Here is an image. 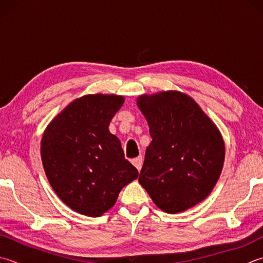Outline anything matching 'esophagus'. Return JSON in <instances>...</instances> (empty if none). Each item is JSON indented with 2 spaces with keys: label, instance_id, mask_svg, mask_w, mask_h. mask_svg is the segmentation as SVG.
Instances as JSON below:
<instances>
[{
  "label": "esophagus",
  "instance_id": "obj_1",
  "mask_svg": "<svg viewBox=\"0 0 263 263\" xmlns=\"http://www.w3.org/2000/svg\"><path fill=\"white\" fill-rule=\"evenodd\" d=\"M132 164L137 167L138 171H140L141 166H142V157L139 156V157H137L135 159H132Z\"/></svg>",
  "mask_w": 263,
  "mask_h": 263
}]
</instances>
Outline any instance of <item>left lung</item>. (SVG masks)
<instances>
[{
	"instance_id": "left-lung-1",
	"label": "left lung",
	"mask_w": 263,
	"mask_h": 263,
	"mask_svg": "<svg viewBox=\"0 0 263 263\" xmlns=\"http://www.w3.org/2000/svg\"><path fill=\"white\" fill-rule=\"evenodd\" d=\"M152 142L139 182L156 206L183 212L212 192L222 171L224 142L218 127L193 98L179 91L142 95Z\"/></svg>"
}]
</instances>
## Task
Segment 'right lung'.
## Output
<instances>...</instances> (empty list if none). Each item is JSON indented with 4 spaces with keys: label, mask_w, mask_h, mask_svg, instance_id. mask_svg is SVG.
<instances>
[{
    "label": "right lung",
    "mask_w": 263,
    "mask_h": 263,
    "mask_svg": "<svg viewBox=\"0 0 263 263\" xmlns=\"http://www.w3.org/2000/svg\"><path fill=\"white\" fill-rule=\"evenodd\" d=\"M124 102L116 95H87L57 115L41 141V157L51 187L71 210L100 217L118 194L138 178L109 123Z\"/></svg>",
    "instance_id": "1"
}]
</instances>
